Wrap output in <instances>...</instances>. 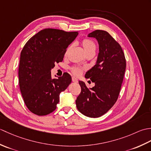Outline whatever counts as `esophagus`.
Masks as SVG:
<instances>
[{
	"mask_svg": "<svg viewBox=\"0 0 151 151\" xmlns=\"http://www.w3.org/2000/svg\"><path fill=\"white\" fill-rule=\"evenodd\" d=\"M72 81H73V82H75V83H76V82H78V79H76V78H75V77H72Z\"/></svg>",
	"mask_w": 151,
	"mask_h": 151,
	"instance_id": "esophagus-1",
	"label": "esophagus"
}]
</instances>
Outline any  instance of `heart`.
Here are the masks:
<instances>
[{"instance_id":"heart-1","label":"heart","mask_w":151,"mask_h":151,"mask_svg":"<svg viewBox=\"0 0 151 151\" xmlns=\"http://www.w3.org/2000/svg\"><path fill=\"white\" fill-rule=\"evenodd\" d=\"M82 45L83 48H84V50L87 55L95 53L96 45L95 43L92 40L89 39L83 40L82 41ZM71 71L74 75L79 76L82 74L83 71V69L78 67H73L71 68Z\"/></svg>"}]
</instances>
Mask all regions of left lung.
<instances>
[{
    "label": "left lung",
    "mask_w": 151,
    "mask_h": 151,
    "mask_svg": "<svg viewBox=\"0 0 151 151\" xmlns=\"http://www.w3.org/2000/svg\"><path fill=\"white\" fill-rule=\"evenodd\" d=\"M99 45L97 63L86 73L95 86L88 89L79 81L81 92L76 100L78 111L89 117L105 114L116 102L126 69V59L121 45L106 31L96 30L88 34Z\"/></svg>",
    "instance_id": "1"
}]
</instances>
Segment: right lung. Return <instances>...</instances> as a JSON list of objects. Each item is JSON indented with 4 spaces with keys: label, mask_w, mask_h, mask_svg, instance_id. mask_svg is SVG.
Instances as JSON below:
<instances>
[{
    "label": "right lung",
    "mask_w": 151,
    "mask_h": 151,
    "mask_svg": "<svg viewBox=\"0 0 151 151\" xmlns=\"http://www.w3.org/2000/svg\"><path fill=\"white\" fill-rule=\"evenodd\" d=\"M78 32L45 28L28 40L21 52L19 84L27 107L37 115H46L56 110L60 93L68 87L71 76L64 73L52 79L50 70L63 61L67 48Z\"/></svg>",
    "instance_id": "1"
}]
</instances>
